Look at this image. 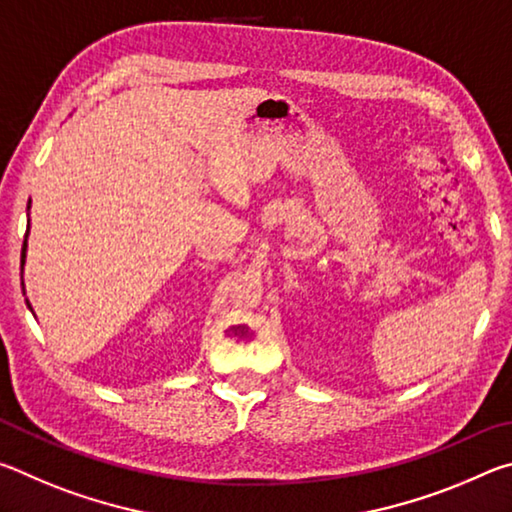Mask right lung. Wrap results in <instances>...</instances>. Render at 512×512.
Listing matches in <instances>:
<instances>
[{
	"label": "right lung",
	"mask_w": 512,
	"mask_h": 512,
	"mask_svg": "<svg viewBox=\"0 0 512 512\" xmlns=\"http://www.w3.org/2000/svg\"><path fill=\"white\" fill-rule=\"evenodd\" d=\"M24 257H27V239H24V246H22V266H24Z\"/></svg>",
	"instance_id": "right-lung-1"
}]
</instances>
